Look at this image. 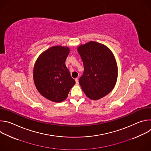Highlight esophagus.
Masks as SVG:
<instances>
[{
    "label": "esophagus",
    "instance_id": "1",
    "mask_svg": "<svg viewBox=\"0 0 151 151\" xmlns=\"http://www.w3.org/2000/svg\"><path fill=\"white\" fill-rule=\"evenodd\" d=\"M75 82H76V83H79V79H78V78H76V79H75Z\"/></svg>",
    "mask_w": 151,
    "mask_h": 151
}]
</instances>
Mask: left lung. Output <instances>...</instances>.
Here are the masks:
<instances>
[{
	"instance_id": "8db88e82",
	"label": "left lung",
	"mask_w": 151,
	"mask_h": 151,
	"mask_svg": "<svg viewBox=\"0 0 151 151\" xmlns=\"http://www.w3.org/2000/svg\"><path fill=\"white\" fill-rule=\"evenodd\" d=\"M78 51L84 68L79 82L86 96L98 100L109 94L118 76L116 62L111 51L103 44L91 41L80 45Z\"/></svg>"
}]
</instances>
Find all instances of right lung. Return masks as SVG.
Masks as SVG:
<instances>
[{"instance_id":"add662e5","label":"right lung","mask_w":151,"mask_h":151,"mask_svg":"<svg viewBox=\"0 0 151 151\" xmlns=\"http://www.w3.org/2000/svg\"><path fill=\"white\" fill-rule=\"evenodd\" d=\"M69 51L68 47H51L39 57L35 64L36 87L41 95L51 101L61 102L65 100L75 84L65 64Z\"/></svg>"}]
</instances>
